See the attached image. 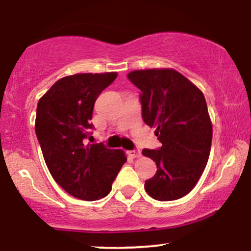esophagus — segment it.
<instances>
[{
  "label": "esophagus",
  "instance_id": "esophagus-1",
  "mask_svg": "<svg viewBox=\"0 0 251 251\" xmlns=\"http://www.w3.org/2000/svg\"><path fill=\"white\" fill-rule=\"evenodd\" d=\"M127 155L132 158H139V157H141V152L139 150H129L127 151Z\"/></svg>",
  "mask_w": 251,
  "mask_h": 251
}]
</instances>
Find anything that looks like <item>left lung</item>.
<instances>
[{
  "label": "left lung",
  "instance_id": "left-lung-1",
  "mask_svg": "<svg viewBox=\"0 0 251 251\" xmlns=\"http://www.w3.org/2000/svg\"><path fill=\"white\" fill-rule=\"evenodd\" d=\"M127 78L141 91L142 118L162 143L143 149L157 165L145 188L157 201H175L187 195L208 163L212 124L203 93L173 69L136 70Z\"/></svg>",
  "mask_w": 251,
  "mask_h": 251
}]
</instances>
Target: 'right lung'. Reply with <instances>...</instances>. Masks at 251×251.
<instances>
[{
  "mask_svg": "<svg viewBox=\"0 0 251 251\" xmlns=\"http://www.w3.org/2000/svg\"><path fill=\"white\" fill-rule=\"evenodd\" d=\"M116 78L117 72L64 76L38 102L35 133L47 168L65 192L83 201L105 198L126 162L124 150L86 141L96 99Z\"/></svg>",
  "mask_w": 251,
  "mask_h": 251,
  "instance_id": "1",
  "label": "right lung"
}]
</instances>
